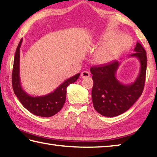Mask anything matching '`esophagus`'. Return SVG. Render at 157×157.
I'll use <instances>...</instances> for the list:
<instances>
[{
	"label": "esophagus",
	"mask_w": 157,
	"mask_h": 157,
	"mask_svg": "<svg viewBox=\"0 0 157 157\" xmlns=\"http://www.w3.org/2000/svg\"><path fill=\"white\" fill-rule=\"evenodd\" d=\"M81 78H89L90 76V74L88 72V71H84L83 72L81 73Z\"/></svg>",
	"instance_id": "esophagus-1"
}]
</instances>
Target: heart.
<instances>
[{
	"instance_id": "obj_1",
	"label": "heart",
	"mask_w": 157,
	"mask_h": 157,
	"mask_svg": "<svg viewBox=\"0 0 157 157\" xmlns=\"http://www.w3.org/2000/svg\"><path fill=\"white\" fill-rule=\"evenodd\" d=\"M117 34L113 33L108 35L107 39H111L115 37ZM130 40L126 35H121L116 37L111 41L107 46L103 48L98 52L96 59L98 62L105 63L112 59L116 55L123 52L129 48Z\"/></svg>"
}]
</instances>
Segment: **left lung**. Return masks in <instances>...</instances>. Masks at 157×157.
Instances as JSON below:
<instances>
[{"label":"left lung","mask_w":157,"mask_h":157,"mask_svg":"<svg viewBox=\"0 0 157 157\" xmlns=\"http://www.w3.org/2000/svg\"><path fill=\"white\" fill-rule=\"evenodd\" d=\"M134 51L129 57L139 59L140 68L136 79L130 84H123L117 79L116 73L121 64L117 60L90 68L94 80L91 93L93 104L101 115L107 117L121 115L128 110L141 95L145 81L147 56L144 48L138 42Z\"/></svg>","instance_id":"obj_1"}]
</instances>
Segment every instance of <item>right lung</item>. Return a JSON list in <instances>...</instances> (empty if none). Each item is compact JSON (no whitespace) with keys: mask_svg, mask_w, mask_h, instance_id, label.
Segmentation results:
<instances>
[{"mask_svg":"<svg viewBox=\"0 0 157 157\" xmlns=\"http://www.w3.org/2000/svg\"><path fill=\"white\" fill-rule=\"evenodd\" d=\"M23 39L18 44L16 50L14 66H13L12 82L15 95L26 109L38 116L50 117L56 114L62 109L66 98V88L69 84L75 82L78 79L80 73L76 74L65 80L53 92L42 95L33 97L28 94L22 89L19 76L20 48Z\"/></svg>","mask_w":157,"mask_h":157,"instance_id":"obj_1","label":"right lung"}]
</instances>
